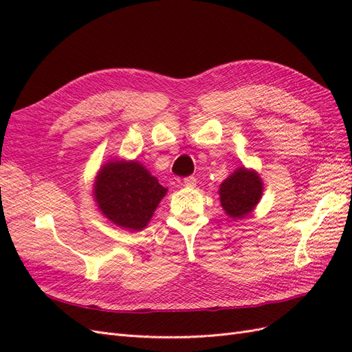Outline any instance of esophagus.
I'll use <instances>...</instances> for the list:
<instances>
[{"mask_svg": "<svg viewBox=\"0 0 352 352\" xmlns=\"http://www.w3.org/2000/svg\"><path fill=\"white\" fill-rule=\"evenodd\" d=\"M184 185L186 188H195L197 186V179L194 176H189V177H185L184 179Z\"/></svg>", "mask_w": 352, "mask_h": 352, "instance_id": "34e87169", "label": "esophagus"}]
</instances>
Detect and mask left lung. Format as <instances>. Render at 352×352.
Returning a JSON list of instances; mask_svg holds the SVG:
<instances>
[{"instance_id": "1", "label": "left lung", "mask_w": 352, "mask_h": 352, "mask_svg": "<svg viewBox=\"0 0 352 352\" xmlns=\"http://www.w3.org/2000/svg\"><path fill=\"white\" fill-rule=\"evenodd\" d=\"M263 179L254 168L239 166L219 188L220 204L230 219H243L257 207L263 197Z\"/></svg>"}]
</instances>
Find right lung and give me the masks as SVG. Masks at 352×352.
I'll list each match as a JSON object with an SVG mask.
<instances>
[{
    "instance_id": "1",
    "label": "right lung",
    "mask_w": 352,
    "mask_h": 352,
    "mask_svg": "<svg viewBox=\"0 0 352 352\" xmlns=\"http://www.w3.org/2000/svg\"><path fill=\"white\" fill-rule=\"evenodd\" d=\"M92 192L105 219L119 228L140 232L153 219L167 188L136 160L111 158L100 167Z\"/></svg>"
}]
</instances>
